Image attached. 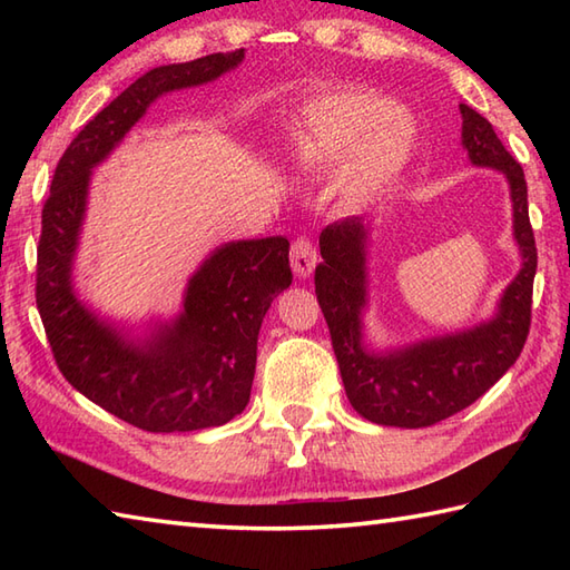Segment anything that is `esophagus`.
Returning a JSON list of instances; mask_svg holds the SVG:
<instances>
[{
    "mask_svg": "<svg viewBox=\"0 0 570 570\" xmlns=\"http://www.w3.org/2000/svg\"><path fill=\"white\" fill-rule=\"evenodd\" d=\"M318 262V252L316 245H313L311 237H296L292 242V266L298 276H308L313 269H316Z\"/></svg>",
    "mask_w": 570,
    "mask_h": 570,
    "instance_id": "34e87169",
    "label": "esophagus"
}]
</instances>
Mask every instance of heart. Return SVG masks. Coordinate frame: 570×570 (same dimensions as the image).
<instances>
[{
    "instance_id": "b5f03b06",
    "label": "heart",
    "mask_w": 570,
    "mask_h": 570,
    "mask_svg": "<svg viewBox=\"0 0 570 570\" xmlns=\"http://www.w3.org/2000/svg\"><path fill=\"white\" fill-rule=\"evenodd\" d=\"M414 141L409 117L365 88L325 92L311 102L292 131L296 161L308 168L341 166L350 200L377 196L402 171Z\"/></svg>"
}]
</instances>
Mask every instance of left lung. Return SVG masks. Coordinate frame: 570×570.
Segmentation results:
<instances>
[{"label":"left lung","instance_id":"8db88e82","mask_svg":"<svg viewBox=\"0 0 570 570\" xmlns=\"http://www.w3.org/2000/svg\"><path fill=\"white\" fill-rule=\"evenodd\" d=\"M460 115L470 161L500 168L510 180L514 237L524 257L522 272L507 286L498 316L490 323L394 353H372L362 345L360 325L367 229L360 217H345L321 233L323 264L316 266V296L345 394L362 419L382 426L423 429L463 411L514 365L529 335L537 242L529 223L524 168L504 149L485 117L468 105H460Z\"/></svg>","mask_w":570,"mask_h":570}]
</instances>
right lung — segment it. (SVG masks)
Here are the masks:
<instances>
[{
  "mask_svg": "<svg viewBox=\"0 0 570 570\" xmlns=\"http://www.w3.org/2000/svg\"><path fill=\"white\" fill-rule=\"evenodd\" d=\"M245 48L159 66L95 115L60 156L41 210L36 306L58 370L105 411L151 433L223 426L249 402L266 308L292 284L288 239L233 242L188 282L184 313L147 343H129L72 294L70 264L92 166L164 92L220 78Z\"/></svg>",
  "mask_w": 570,
  "mask_h": 570,
  "instance_id": "1",
  "label": "right lung"
}]
</instances>
